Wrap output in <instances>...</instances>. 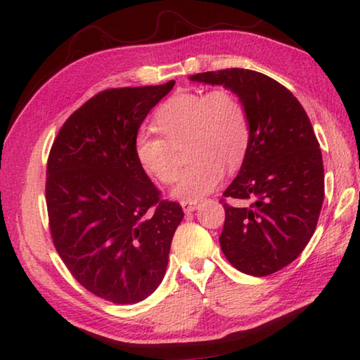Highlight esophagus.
Instances as JSON below:
<instances>
[{"instance_id": "34e87169", "label": "esophagus", "mask_w": 360, "mask_h": 360, "mask_svg": "<svg viewBox=\"0 0 360 360\" xmlns=\"http://www.w3.org/2000/svg\"><path fill=\"white\" fill-rule=\"evenodd\" d=\"M181 206H182V209H184V212H193V211H197L198 209V202H187V201H182L181 202Z\"/></svg>"}]
</instances>
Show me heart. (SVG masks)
Returning <instances> with one entry per match:
<instances>
[{
  "label": "heart",
  "instance_id": "obj_1",
  "mask_svg": "<svg viewBox=\"0 0 360 360\" xmlns=\"http://www.w3.org/2000/svg\"><path fill=\"white\" fill-rule=\"evenodd\" d=\"M155 130L140 132L134 155L149 178L163 186L178 178L176 148L186 145L192 160L173 188L176 200L193 202L211 193L224 179L225 167L236 169L250 146V122L239 97L228 88L179 91L154 113Z\"/></svg>",
  "mask_w": 360,
  "mask_h": 360
}]
</instances>
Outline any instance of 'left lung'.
<instances>
[{"label": "left lung", "mask_w": 360, "mask_h": 360, "mask_svg": "<svg viewBox=\"0 0 360 360\" xmlns=\"http://www.w3.org/2000/svg\"><path fill=\"white\" fill-rule=\"evenodd\" d=\"M191 80L224 84L247 110L250 146L220 200L225 224L219 240L238 271L271 276L302 253L321 212L324 168L311 122L291 91L259 72L233 68Z\"/></svg>", "instance_id": "8db88e82"}]
</instances>
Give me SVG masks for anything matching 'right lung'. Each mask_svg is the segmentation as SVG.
I'll return each instance as SVG.
<instances>
[{
  "instance_id": "add662e5",
  "label": "right lung",
  "mask_w": 360,
  "mask_h": 360,
  "mask_svg": "<svg viewBox=\"0 0 360 360\" xmlns=\"http://www.w3.org/2000/svg\"><path fill=\"white\" fill-rule=\"evenodd\" d=\"M173 86L101 91L68 117L49 154L53 245L84 290L113 304H136L155 291L184 217L134 155L141 122Z\"/></svg>"
}]
</instances>
